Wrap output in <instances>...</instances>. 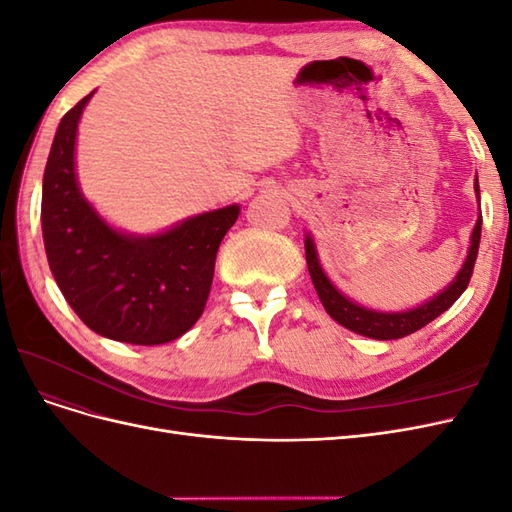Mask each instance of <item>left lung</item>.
Listing matches in <instances>:
<instances>
[{
  "instance_id": "left-lung-1",
  "label": "left lung",
  "mask_w": 512,
  "mask_h": 512,
  "mask_svg": "<svg viewBox=\"0 0 512 512\" xmlns=\"http://www.w3.org/2000/svg\"><path fill=\"white\" fill-rule=\"evenodd\" d=\"M476 198L480 200V190H478V179H476ZM480 226H483V215H478L476 226L472 230V239H470V250L466 256V262L459 269V273L455 275V280L448 284L440 294H436L431 301L418 305L414 309H408V312H374V309H367L363 305H356L354 301H350L348 297H344L339 292L331 280L327 277V273L322 271L320 262H318V252L312 237H305V258H307V269L309 275H312L314 288L318 292V297L327 309V314L342 324V327L371 337V339H399L406 337L418 329H423L425 324H429L431 320H436L440 314H444L448 307H451L463 290L468 288L470 277L474 271V262H476V254H478V243H480Z\"/></svg>"
}]
</instances>
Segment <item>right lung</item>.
I'll return each mask as SVG.
<instances>
[{"mask_svg":"<svg viewBox=\"0 0 512 512\" xmlns=\"http://www.w3.org/2000/svg\"><path fill=\"white\" fill-rule=\"evenodd\" d=\"M91 91L59 121L42 181V237L55 282L91 331L134 346L168 344L203 316L215 256L239 207L134 237L108 226L74 173L76 128Z\"/></svg>","mask_w":512,"mask_h":512,"instance_id":"obj_1","label":"right lung"}]
</instances>
